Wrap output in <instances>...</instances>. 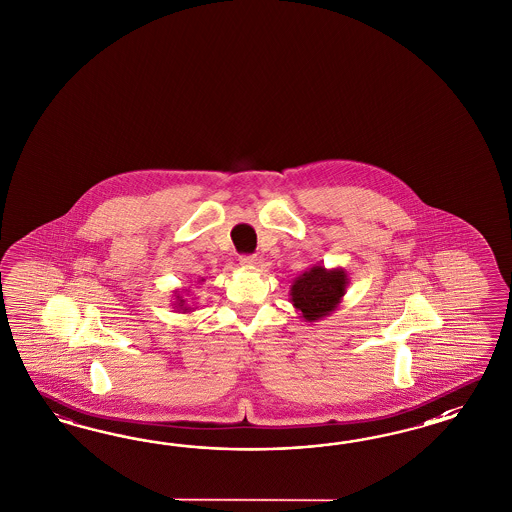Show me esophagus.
I'll return each instance as SVG.
<instances>
[{
  "label": "esophagus",
  "instance_id": "34e87169",
  "mask_svg": "<svg viewBox=\"0 0 512 512\" xmlns=\"http://www.w3.org/2000/svg\"><path fill=\"white\" fill-rule=\"evenodd\" d=\"M240 264H242L244 268H255V266L259 264V259H257L255 255H242V257H240Z\"/></svg>",
  "mask_w": 512,
  "mask_h": 512
}]
</instances>
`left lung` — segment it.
<instances>
[{
    "instance_id": "left-lung-1",
    "label": "left lung",
    "mask_w": 512,
    "mask_h": 512,
    "mask_svg": "<svg viewBox=\"0 0 512 512\" xmlns=\"http://www.w3.org/2000/svg\"><path fill=\"white\" fill-rule=\"evenodd\" d=\"M349 287V274L341 268L313 264L291 283V304L300 311L302 321L317 323L338 310Z\"/></svg>"
}]
</instances>
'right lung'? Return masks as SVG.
I'll use <instances>...</instances> for the list:
<instances>
[{"instance_id": "1", "label": "right lung", "mask_w": 512, "mask_h": 512, "mask_svg": "<svg viewBox=\"0 0 512 512\" xmlns=\"http://www.w3.org/2000/svg\"><path fill=\"white\" fill-rule=\"evenodd\" d=\"M204 281V279H201ZM187 291L184 289H176L174 291V302H172V310L180 311V313H191V311H195V308L189 304V300L186 298Z\"/></svg>"}]
</instances>
